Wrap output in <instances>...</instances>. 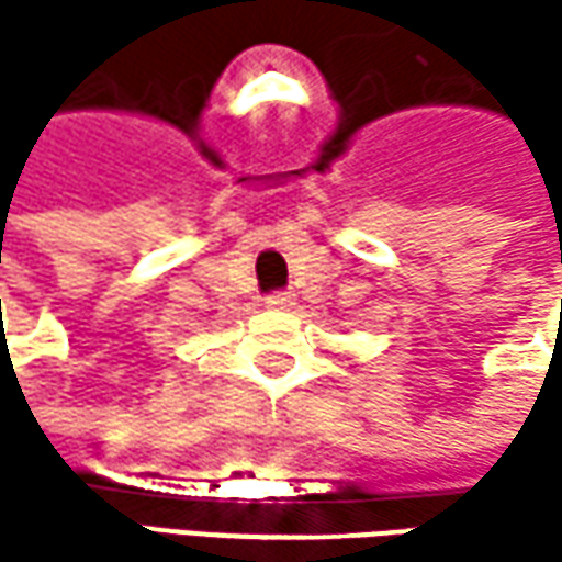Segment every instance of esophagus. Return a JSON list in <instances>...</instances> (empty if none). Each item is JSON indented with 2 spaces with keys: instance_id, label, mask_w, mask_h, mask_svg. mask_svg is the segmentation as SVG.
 Returning a JSON list of instances; mask_svg holds the SVG:
<instances>
[{
  "instance_id": "esophagus-1",
  "label": "esophagus",
  "mask_w": 562,
  "mask_h": 562,
  "mask_svg": "<svg viewBox=\"0 0 562 562\" xmlns=\"http://www.w3.org/2000/svg\"><path fill=\"white\" fill-rule=\"evenodd\" d=\"M266 306H269V310H291V306H293V293L291 291L271 293V296H266Z\"/></svg>"
}]
</instances>
